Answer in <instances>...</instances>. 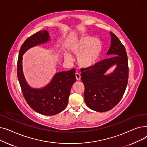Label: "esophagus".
I'll use <instances>...</instances> for the list:
<instances>
[{"label":"esophagus","mask_w":147,"mask_h":147,"mask_svg":"<svg viewBox=\"0 0 147 147\" xmlns=\"http://www.w3.org/2000/svg\"><path fill=\"white\" fill-rule=\"evenodd\" d=\"M75 76H76V80H80L81 76H80V74H79V73H76Z\"/></svg>","instance_id":"1"}]
</instances>
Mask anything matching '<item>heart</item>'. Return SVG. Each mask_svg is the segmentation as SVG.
<instances>
[{
  "label": "heart",
  "mask_w": 147,
  "mask_h": 147,
  "mask_svg": "<svg viewBox=\"0 0 147 147\" xmlns=\"http://www.w3.org/2000/svg\"><path fill=\"white\" fill-rule=\"evenodd\" d=\"M71 52L78 57V63L82 68L93 66L98 59L102 51V43L99 39L90 36H84L71 47ZM67 60L71 57L68 53L65 55Z\"/></svg>",
  "instance_id": "heart-1"
}]
</instances>
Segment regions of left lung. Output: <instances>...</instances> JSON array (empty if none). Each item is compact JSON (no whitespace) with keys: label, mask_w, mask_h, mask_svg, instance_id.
Masks as SVG:
<instances>
[{"label":"left lung","mask_w":147,"mask_h":147,"mask_svg":"<svg viewBox=\"0 0 147 147\" xmlns=\"http://www.w3.org/2000/svg\"><path fill=\"white\" fill-rule=\"evenodd\" d=\"M110 34L111 46L107 55L112 57L81 70V79L84 86V101L90 109L98 112L109 111L120 102L128 81L126 49L116 36L111 32ZM114 65H117V68L114 71L109 75H105Z\"/></svg>","instance_id":"left-lung-1"}]
</instances>
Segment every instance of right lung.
Listing matches in <instances>:
<instances>
[{
	"label": "right lung",
	"instance_id": "add662e5",
	"mask_svg": "<svg viewBox=\"0 0 147 147\" xmlns=\"http://www.w3.org/2000/svg\"><path fill=\"white\" fill-rule=\"evenodd\" d=\"M50 40L46 30L39 31L28 37L19 52L17 76L26 102L36 112L42 115H53L63 111L67 105L71 88L76 81V69L56 73L51 82L41 89L31 88L25 80L22 68V55L28 49Z\"/></svg>",
	"mask_w": 147,
	"mask_h": 147
}]
</instances>
